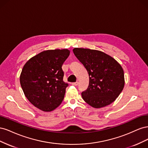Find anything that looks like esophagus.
I'll use <instances>...</instances> for the list:
<instances>
[{"instance_id":"esophagus-1","label":"esophagus","mask_w":148,"mask_h":148,"mask_svg":"<svg viewBox=\"0 0 148 148\" xmlns=\"http://www.w3.org/2000/svg\"><path fill=\"white\" fill-rule=\"evenodd\" d=\"M71 84H72L73 86H77V85L78 84V82H75V83H73Z\"/></svg>"}]
</instances>
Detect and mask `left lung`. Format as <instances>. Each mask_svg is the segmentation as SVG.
<instances>
[{"label": "left lung", "mask_w": 148, "mask_h": 148, "mask_svg": "<svg viewBox=\"0 0 148 148\" xmlns=\"http://www.w3.org/2000/svg\"><path fill=\"white\" fill-rule=\"evenodd\" d=\"M73 52L89 74L88 88L82 93L83 100L97 109L115 101L125 85L124 72L120 64L100 51L74 48Z\"/></svg>", "instance_id": "8db88e82"}]
</instances>
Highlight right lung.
<instances>
[{"label": "right lung", "mask_w": 148, "mask_h": 148, "mask_svg": "<svg viewBox=\"0 0 148 148\" xmlns=\"http://www.w3.org/2000/svg\"><path fill=\"white\" fill-rule=\"evenodd\" d=\"M69 49L47 50L26 62L20 82L26 97L34 106L51 112L63 101L68 84L63 82L62 66L68 58Z\"/></svg>", "instance_id": "right-lung-1"}]
</instances>
